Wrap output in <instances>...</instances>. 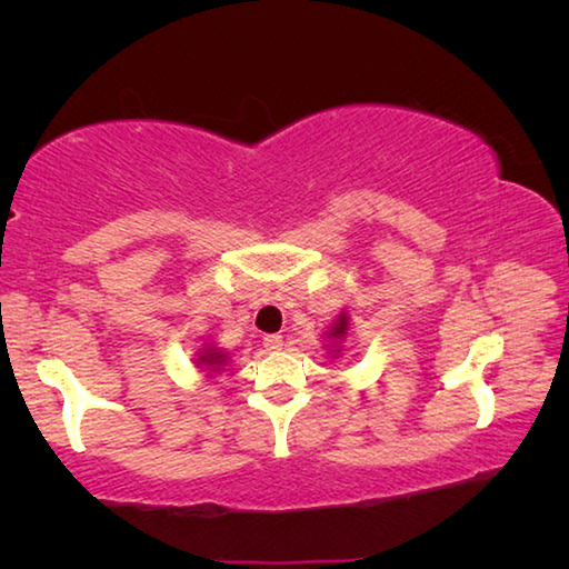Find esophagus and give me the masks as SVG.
<instances>
[{
	"label": "esophagus",
	"mask_w": 569,
	"mask_h": 569,
	"mask_svg": "<svg viewBox=\"0 0 569 569\" xmlns=\"http://www.w3.org/2000/svg\"><path fill=\"white\" fill-rule=\"evenodd\" d=\"M263 346L268 351H281L283 349V336H278V333H268L266 339H263Z\"/></svg>",
	"instance_id": "34e87169"
}]
</instances>
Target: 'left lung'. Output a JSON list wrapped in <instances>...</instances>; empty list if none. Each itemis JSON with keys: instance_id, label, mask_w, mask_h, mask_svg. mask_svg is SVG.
I'll list each match as a JSON object with an SVG mask.
<instances>
[{"instance_id": "8db88e82", "label": "left lung", "mask_w": 569, "mask_h": 569, "mask_svg": "<svg viewBox=\"0 0 569 569\" xmlns=\"http://www.w3.org/2000/svg\"><path fill=\"white\" fill-rule=\"evenodd\" d=\"M346 333H349V313H341L339 319L333 321L331 329L326 331V339L331 341L329 351H331L333 356H339V353H341V343H343V339H346Z\"/></svg>"}]
</instances>
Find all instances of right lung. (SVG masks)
Segmentation results:
<instances>
[{"mask_svg":"<svg viewBox=\"0 0 569 569\" xmlns=\"http://www.w3.org/2000/svg\"><path fill=\"white\" fill-rule=\"evenodd\" d=\"M226 361H228V353H226V351H220L218 346L203 343V349L198 351V361H196V366H198L200 371H206L208 377H210V373H218V371H223Z\"/></svg>","mask_w":569,"mask_h":569,"instance_id":"obj_1","label":"right lung"}]
</instances>
